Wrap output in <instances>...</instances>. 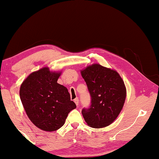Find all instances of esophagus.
I'll use <instances>...</instances> for the list:
<instances>
[{
    "label": "esophagus",
    "instance_id": "34e87169",
    "mask_svg": "<svg viewBox=\"0 0 159 159\" xmlns=\"http://www.w3.org/2000/svg\"><path fill=\"white\" fill-rule=\"evenodd\" d=\"M74 102H75V104H76V105H77V106H78V105H79V99H78L77 98L75 99Z\"/></svg>",
    "mask_w": 159,
    "mask_h": 159
}]
</instances>
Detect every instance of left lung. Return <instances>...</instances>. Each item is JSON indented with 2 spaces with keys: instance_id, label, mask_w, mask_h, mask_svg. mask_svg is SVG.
Here are the masks:
<instances>
[{
  "instance_id": "obj_1",
  "label": "left lung",
  "mask_w": 159,
  "mask_h": 159,
  "mask_svg": "<svg viewBox=\"0 0 159 159\" xmlns=\"http://www.w3.org/2000/svg\"><path fill=\"white\" fill-rule=\"evenodd\" d=\"M91 97V105L82 110L87 125L94 128L109 125L117 118L126 97L124 82L116 71L95 64L81 71Z\"/></svg>"
}]
</instances>
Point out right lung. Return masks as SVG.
Here are the masks:
<instances>
[{"mask_svg":"<svg viewBox=\"0 0 159 159\" xmlns=\"http://www.w3.org/2000/svg\"><path fill=\"white\" fill-rule=\"evenodd\" d=\"M59 76L44 67L29 75L20 85V98L27 116L45 131L60 128L69 112L77 107L66 87L57 83Z\"/></svg>","mask_w":159,"mask_h":159,"instance_id":"1","label":"right lung"}]
</instances>
